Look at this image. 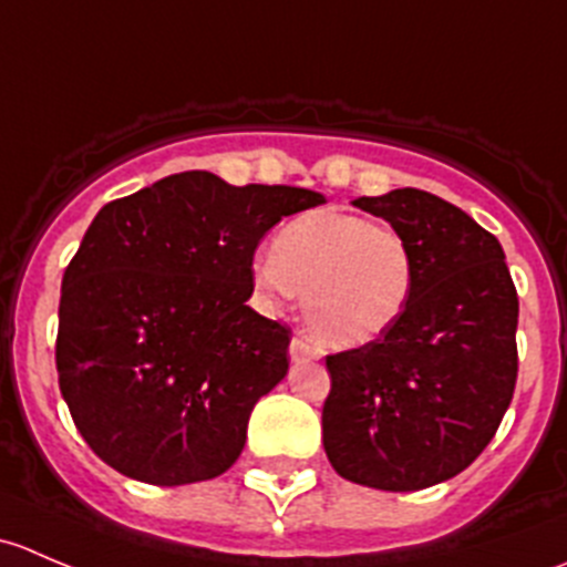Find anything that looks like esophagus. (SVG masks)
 I'll return each instance as SVG.
<instances>
[{"label":"esophagus","mask_w":567,"mask_h":567,"mask_svg":"<svg viewBox=\"0 0 567 567\" xmlns=\"http://www.w3.org/2000/svg\"><path fill=\"white\" fill-rule=\"evenodd\" d=\"M320 351L318 346L312 340H307V337L296 334L293 340H290V359L293 362H307V359H318Z\"/></svg>","instance_id":"34e87169"}]
</instances>
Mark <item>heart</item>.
Returning a JSON list of instances; mask_svg holds the SVG:
<instances>
[{
	"label": "heart",
	"mask_w": 567,
	"mask_h": 567,
	"mask_svg": "<svg viewBox=\"0 0 567 567\" xmlns=\"http://www.w3.org/2000/svg\"><path fill=\"white\" fill-rule=\"evenodd\" d=\"M251 274L271 301L301 290L307 323L326 346L362 348L403 318L416 266L394 227L326 208L288 221Z\"/></svg>",
	"instance_id": "1"
}]
</instances>
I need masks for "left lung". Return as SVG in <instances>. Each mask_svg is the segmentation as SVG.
Segmentation results:
<instances>
[{
  "mask_svg": "<svg viewBox=\"0 0 567 567\" xmlns=\"http://www.w3.org/2000/svg\"><path fill=\"white\" fill-rule=\"evenodd\" d=\"M353 205L409 241L416 279L381 340L326 357L323 450L351 483L431 488L488 447L511 405L516 285L502 244L436 194L394 188Z\"/></svg>",
  "mask_w": 567,
  "mask_h": 567,
  "instance_id": "8db88e82",
  "label": "left lung"
}]
</instances>
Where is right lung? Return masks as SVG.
<instances>
[{"label": "right lung", "mask_w": 567, "mask_h": 567, "mask_svg": "<svg viewBox=\"0 0 567 567\" xmlns=\"http://www.w3.org/2000/svg\"><path fill=\"white\" fill-rule=\"evenodd\" d=\"M323 194L169 175L106 203L62 277L56 373L84 442L151 485L219 477L288 373L290 329L257 316L251 260Z\"/></svg>", "instance_id": "right-lung-1"}]
</instances>
